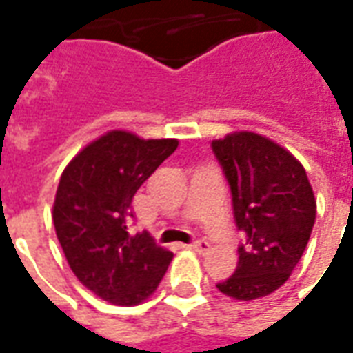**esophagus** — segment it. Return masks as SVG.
Returning a JSON list of instances; mask_svg holds the SVG:
<instances>
[{"instance_id": "esophagus-1", "label": "esophagus", "mask_w": 353, "mask_h": 353, "mask_svg": "<svg viewBox=\"0 0 353 353\" xmlns=\"http://www.w3.org/2000/svg\"><path fill=\"white\" fill-rule=\"evenodd\" d=\"M189 248H191V250H194V252L204 253L210 250V242H208V240H194V242H192Z\"/></svg>"}]
</instances>
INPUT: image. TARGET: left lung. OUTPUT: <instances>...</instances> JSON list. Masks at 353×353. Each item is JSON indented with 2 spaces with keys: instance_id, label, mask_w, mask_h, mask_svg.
<instances>
[{
  "instance_id": "obj_1",
  "label": "left lung",
  "mask_w": 353,
  "mask_h": 353,
  "mask_svg": "<svg viewBox=\"0 0 353 353\" xmlns=\"http://www.w3.org/2000/svg\"><path fill=\"white\" fill-rule=\"evenodd\" d=\"M232 194L238 230V266L217 289L253 301L285 283L303 257L316 221V199L303 164L272 139L234 132L212 141Z\"/></svg>"
}]
</instances>
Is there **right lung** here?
<instances>
[{
	"label": "right lung",
	"mask_w": 353,
	"mask_h": 353,
	"mask_svg": "<svg viewBox=\"0 0 353 353\" xmlns=\"http://www.w3.org/2000/svg\"><path fill=\"white\" fill-rule=\"evenodd\" d=\"M177 145V139L108 132L60 177L52 208L58 242L77 280L108 303H143L168 270L174 253L147 232L132 236L128 223L136 191Z\"/></svg>",
	"instance_id": "right-lung-1"
}]
</instances>
